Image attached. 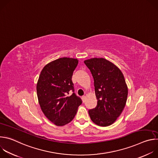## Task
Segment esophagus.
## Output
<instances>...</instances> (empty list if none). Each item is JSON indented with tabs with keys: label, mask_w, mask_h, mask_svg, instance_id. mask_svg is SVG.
Listing matches in <instances>:
<instances>
[{
	"label": "esophagus",
	"mask_w": 158,
	"mask_h": 158,
	"mask_svg": "<svg viewBox=\"0 0 158 158\" xmlns=\"http://www.w3.org/2000/svg\"><path fill=\"white\" fill-rule=\"evenodd\" d=\"M85 98H86V97H85V96H83L82 97V99L83 102H85Z\"/></svg>",
	"instance_id": "1"
}]
</instances>
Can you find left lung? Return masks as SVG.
Here are the masks:
<instances>
[{"label":"left lung","instance_id":"8db88e82","mask_svg":"<svg viewBox=\"0 0 158 158\" xmlns=\"http://www.w3.org/2000/svg\"><path fill=\"white\" fill-rule=\"evenodd\" d=\"M94 78L98 104L89 110L91 119L100 126L113 124L126 106L128 89L124 77L118 67L104 58L84 60Z\"/></svg>","mask_w":158,"mask_h":158}]
</instances>
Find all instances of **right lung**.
<instances>
[{
  "mask_svg": "<svg viewBox=\"0 0 158 158\" xmlns=\"http://www.w3.org/2000/svg\"><path fill=\"white\" fill-rule=\"evenodd\" d=\"M77 64V59L59 58L45 65L40 74L36 87L39 103L44 115L56 126L70 123L82 104L72 81Z\"/></svg>",
  "mask_w": 158,
  "mask_h": 158,
  "instance_id": "add662e5",
  "label": "right lung"
}]
</instances>
